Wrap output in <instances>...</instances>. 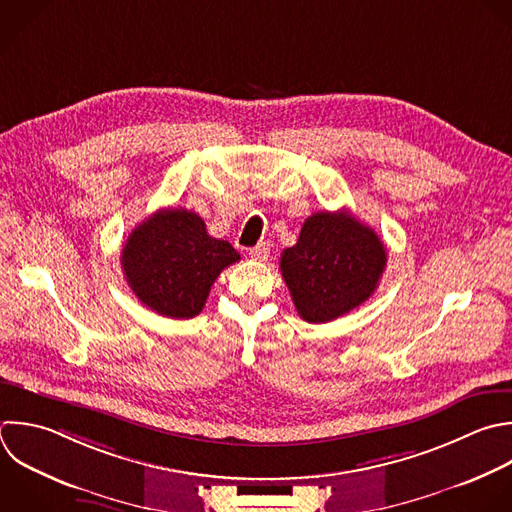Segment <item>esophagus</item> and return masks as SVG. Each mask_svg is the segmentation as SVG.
<instances>
[{
    "instance_id": "esophagus-1",
    "label": "esophagus",
    "mask_w": 512,
    "mask_h": 512,
    "mask_svg": "<svg viewBox=\"0 0 512 512\" xmlns=\"http://www.w3.org/2000/svg\"><path fill=\"white\" fill-rule=\"evenodd\" d=\"M248 254H250V258L256 260V262H264V260L268 258V254H270V244H268V242H260L258 246L250 248Z\"/></svg>"
}]
</instances>
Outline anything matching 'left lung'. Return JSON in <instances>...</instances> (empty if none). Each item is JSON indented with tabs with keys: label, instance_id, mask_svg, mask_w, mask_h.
Segmentation results:
<instances>
[{
	"label": "left lung",
	"instance_id": "8db88e82",
	"mask_svg": "<svg viewBox=\"0 0 512 512\" xmlns=\"http://www.w3.org/2000/svg\"><path fill=\"white\" fill-rule=\"evenodd\" d=\"M386 268L378 234L350 212L306 218L298 242L280 256L292 302L310 324L332 322L372 296Z\"/></svg>",
	"mask_w": 512,
	"mask_h": 512
}]
</instances>
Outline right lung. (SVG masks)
I'll return each instance as SVG.
<instances>
[{
	"label": "right lung",
	"mask_w": 512,
	"mask_h": 512,
	"mask_svg": "<svg viewBox=\"0 0 512 512\" xmlns=\"http://www.w3.org/2000/svg\"><path fill=\"white\" fill-rule=\"evenodd\" d=\"M240 254L212 238L204 220L184 208H164L138 224L122 250V270L138 300L166 318L202 312L214 280Z\"/></svg>",
	"instance_id": "right-lung-1"
}]
</instances>
